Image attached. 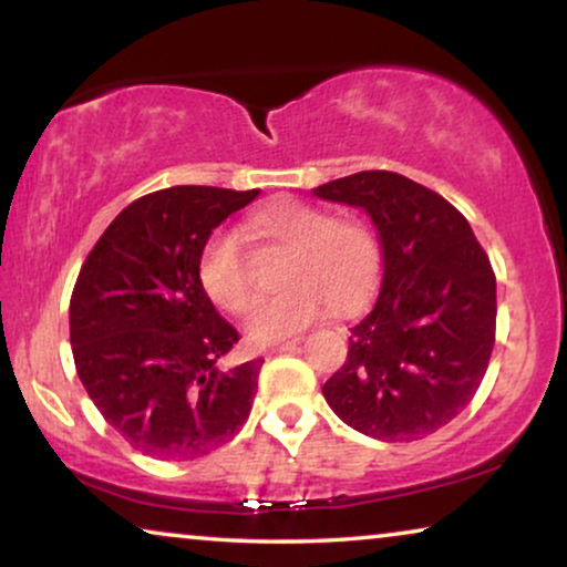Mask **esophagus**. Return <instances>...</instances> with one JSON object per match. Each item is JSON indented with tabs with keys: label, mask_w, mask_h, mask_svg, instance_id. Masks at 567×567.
<instances>
[{
	"label": "esophagus",
	"mask_w": 567,
	"mask_h": 567,
	"mask_svg": "<svg viewBox=\"0 0 567 567\" xmlns=\"http://www.w3.org/2000/svg\"><path fill=\"white\" fill-rule=\"evenodd\" d=\"M297 346H299V338H293V340H286V343H278V346H274V348H268L266 355H276V353L293 351V348H297Z\"/></svg>",
	"instance_id": "obj_1"
}]
</instances>
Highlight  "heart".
Here are the masks:
<instances>
[{"mask_svg": "<svg viewBox=\"0 0 567 567\" xmlns=\"http://www.w3.org/2000/svg\"><path fill=\"white\" fill-rule=\"evenodd\" d=\"M250 235L281 247L286 289L262 299L245 320L252 346H270L305 330L332 307L355 315L374 297L382 276V250L374 229L359 216H328L320 206L278 198L250 219ZM198 284L224 312L250 307L252 281L237 235L216 231L198 258Z\"/></svg>", "mask_w": 567, "mask_h": 567, "instance_id": "b5f03b06", "label": "heart"}]
</instances>
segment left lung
Returning <instances> with one entry per match:
<instances>
[{"label":"left lung","mask_w":567,"mask_h":567,"mask_svg":"<svg viewBox=\"0 0 567 567\" xmlns=\"http://www.w3.org/2000/svg\"><path fill=\"white\" fill-rule=\"evenodd\" d=\"M315 196L359 206L382 245V291L351 328L322 386L340 421L379 441H417L475 398L495 343V274L444 196L386 169L338 177Z\"/></svg>","instance_id":"8db88e82"}]
</instances>
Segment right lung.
I'll return each mask as SVG.
<instances>
[{
	"label": "right lung",
	"instance_id": "right-lung-1",
	"mask_svg": "<svg viewBox=\"0 0 567 567\" xmlns=\"http://www.w3.org/2000/svg\"><path fill=\"white\" fill-rule=\"evenodd\" d=\"M258 193H150L115 216L82 262L69 301L76 374L136 452L196 460L250 415L262 359L224 367L239 336L200 289L198 258L212 231Z\"/></svg>",
	"mask_w": 567,
	"mask_h": 567
}]
</instances>
